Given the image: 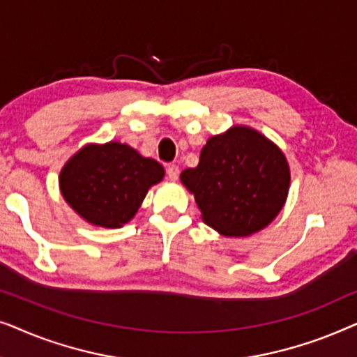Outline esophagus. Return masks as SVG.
<instances>
[{
    "instance_id": "obj_1",
    "label": "esophagus",
    "mask_w": 357,
    "mask_h": 357,
    "mask_svg": "<svg viewBox=\"0 0 357 357\" xmlns=\"http://www.w3.org/2000/svg\"><path fill=\"white\" fill-rule=\"evenodd\" d=\"M178 165H175V164H170V165H167V177H169V180H172V182H175V180L178 178Z\"/></svg>"
}]
</instances>
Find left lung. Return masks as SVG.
Wrapping results in <instances>:
<instances>
[{
  "mask_svg": "<svg viewBox=\"0 0 357 357\" xmlns=\"http://www.w3.org/2000/svg\"><path fill=\"white\" fill-rule=\"evenodd\" d=\"M204 224L224 237L270 226L284 206L291 169L280 146L247 125L208 138L197 167L180 174Z\"/></svg>",
  "mask_w": 357,
  "mask_h": 357,
  "instance_id": "8db88e82",
  "label": "left lung"
}]
</instances>
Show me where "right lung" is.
Returning <instances> with one entry per match:
<instances>
[{
	"label": "right lung",
	"instance_id": "right-lung-1",
	"mask_svg": "<svg viewBox=\"0 0 357 357\" xmlns=\"http://www.w3.org/2000/svg\"><path fill=\"white\" fill-rule=\"evenodd\" d=\"M158 160L119 141L89 143L60 170L65 202L81 219L97 227L119 229L135 218L148 190L162 182Z\"/></svg>",
	"mask_w": 357,
	"mask_h": 357
}]
</instances>
